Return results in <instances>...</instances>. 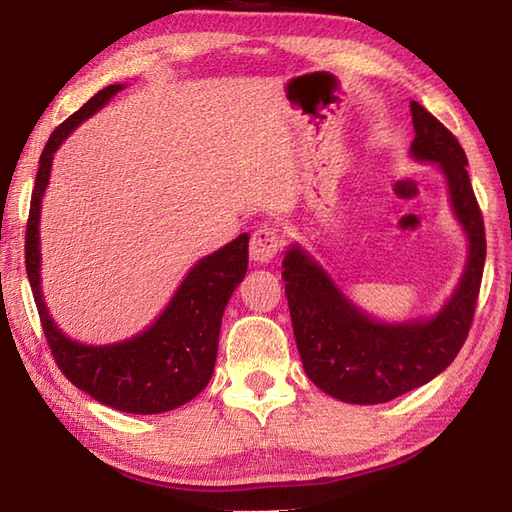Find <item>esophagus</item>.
<instances>
[{"label": "esophagus", "instance_id": "obj_1", "mask_svg": "<svg viewBox=\"0 0 512 512\" xmlns=\"http://www.w3.org/2000/svg\"><path fill=\"white\" fill-rule=\"evenodd\" d=\"M250 257L259 264L273 262L275 255L281 250V233L273 224H262L250 235Z\"/></svg>", "mask_w": 512, "mask_h": 512}]
</instances>
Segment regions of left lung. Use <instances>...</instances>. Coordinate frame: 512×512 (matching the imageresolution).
Returning <instances> with one entry per match:
<instances>
[{"mask_svg":"<svg viewBox=\"0 0 512 512\" xmlns=\"http://www.w3.org/2000/svg\"><path fill=\"white\" fill-rule=\"evenodd\" d=\"M416 138L411 156L436 162L449 184L455 217L469 237V259L453 297L431 319L380 323L352 306L325 270L299 246L284 257L286 297L308 378L328 396L352 405H378L444 372L469 336L486 259L480 204L462 145L436 116L411 101Z\"/></svg>","mask_w":512,"mask_h":512,"instance_id":"1","label":"left lung"}]
</instances>
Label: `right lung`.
<instances>
[{"label":"right lung","instance_id":"add662e5","mask_svg":"<svg viewBox=\"0 0 512 512\" xmlns=\"http://www.w3.org/2000/svg\"><path fill=\"white\" fill-rule=\"evenodd\" d=\"M118 90H123V85H107L94 94L54 129L43 147L26 224V270L43 334L63 376L107 407L149 416L193 400L211 380L222 314L248 268V235L242 233L231 244L200 259L160 317L134 339L114 345H85L68 339L57 328L39 286L41 198L50 180L54 151L76 125L99 112Z\"/></svg>","mask_w":512,"mask_h":512}]
</instances>
